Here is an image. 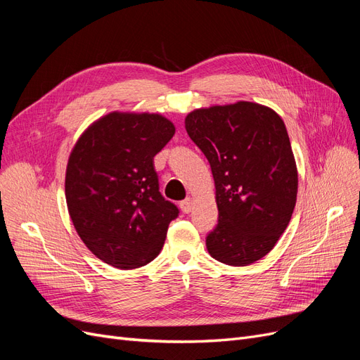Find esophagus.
<instances>
[{
    "label": "esophagus",
    "mask_w": 360,
    "mask_h": 360,
    "mask_svg": "<svg viewBox=\"0 0 360 360\" xmlns=\"http://www.w3.org/2000/svg\"><path fill=\"white\" fill-rule=\"evenodd\" d=\"M192 207H193V202H192L191 198H188V200H184V201L180 202V209H181L183 213H191V212H192Z\"/></svg>",
    "instance_id": "esophagus-1"
}]
</instances>
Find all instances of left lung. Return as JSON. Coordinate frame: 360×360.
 Returning <instances> with one entry per match:
<instances>
[{
    "label": "left lung",
    "instance_id": "obj_1",
    "mask_svg": "<svg viewBox=\"0 0 360 360\" xmlns=\"http://www.w3.org/2000/svg\"><path fill=\"white\" fill-rule=\"evenodd\" d=\"M184 126L214 179L219 221L207 250L228 266L255 263L275 248L296 205L297 167L284 122L271 108L242 101L195 110Z\"/></svg>",
    "mask_w": 360,
    "mask_h": 360
}]
</instances>
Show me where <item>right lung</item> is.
<instances>
[{
  "mask_svg": "<svg viewBox=\"0 0 360 360\" xmlns=\"http://www.w3.org/2000/svg\"><path fill=\"white\" fill-rule=\"evenodd\" d=\"M176 127L160 114L110 112L76 141L66 202L76 233L103 263L138 269L153 261L179 209L159 192L153 158Z\"/></svg>",
  "mask_w": 360,
  "mask_h": 360,
  "instance_id": "1",
  "label": "right lung"
}]
</instances>
